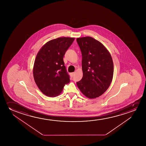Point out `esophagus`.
<instances>
[{"label": "esophagus", "instance_id": "esophagus-1", "mask_svg": "<svg viewBox=\"0 0 146 146\" xmlns=\"http://www.w3.org/2000/svg\"><path fill=\"white\" fill-rule=\"evenodd\" d=\"M74 74H75V72H73V73H70V76L72 77L73 76H74Z\"/></svg>", "mask_w": 146, "mask_h": 146}]
</instances>
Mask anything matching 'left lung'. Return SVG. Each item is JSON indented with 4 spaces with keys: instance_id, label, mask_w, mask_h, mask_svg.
I'll use <instances>...</instances> for the list:
<instances>
[{
    "instance_id": "1",
    "label": "left lung",
    "mask_w": 146,
    "mask_h": 146,
    "mask_svg": "<svg viewBox=\"0 0 146 146\" xmlns=\"http://www.w3.org/2000/svg\"><path fill=\"white\" fill-rule=\"evenodd\" d=\"M82 52L83 77L77 82L82 94L95 99L104 94L112 82L114 64L104 45L92 37L77 38Z\"/></svg>"
}]
</instances>
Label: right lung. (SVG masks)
I'll return each mask as SVG.
<instances>
[{"mask_svg": "<svg viewBox=\"0 0 146 146\" xmlns=\"http://www.w3.org/2000/svg\"><path fill=\"white\" fill-rule=\"evenodd\" d=\"M74 37H59L46 42L38 51L34 61L33 74L39 89L46 96L59 95L70 82L63 57Z\"/></svg>", "mask_w": 146, "mask_h": 146, "instance_id": "obj_1", "label": "right lung"}]
</instances>
